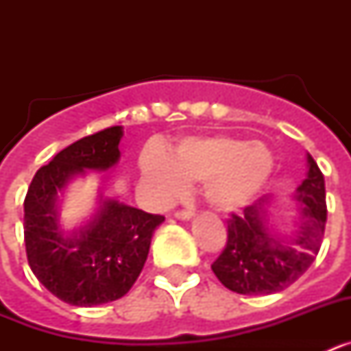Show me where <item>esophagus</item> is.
Returning <instances> with one entry per match:
<instances>
[{
  "instance_id": "esophagus-1",
  "label": "esophagus",
  "mask_w": 351,
  "mask_h": 351,
  "mask_svg": "<svg viewBox=\"0 0 351 351\" xmlns=\"http://www.w3.org/2000/svg\"><path fill=\"white\" fill-rule=\"evenodd\" d=\"M173 214H176V218H179V219H190L191 216H193V210H191V209H178Z\"/></svg>"
}]
</instances>
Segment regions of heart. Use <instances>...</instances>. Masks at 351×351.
I'll list each match as a JSON object with an SVG mask.
<instances>
[{
    "instance_id": "b5f03b06",
    "label": "heart",
    "mask_w": 351,
    "mask_h": 351,
    "mask_svg": "<svg viewBox=\"0 0 351 351\" xmlns=\"http://www.w3.org/2000/svg\"><path fill=\"white\" fill-rule=\"evenodd\" d=\"M141 169L161 202L181 195L186 182L204 181V195L214 209L234 210L267 181L272 154L260 142L244 144L230 135L191 137L173 149L172 158L160 147L145 149Z\"/></svg>"
}]
</instances>
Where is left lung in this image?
Returning a JSON list of instances; mask_svg holds the SVG:
<instances>
[{
	"instance_id": "obj_1",
	"label": "left lung",
	"mask_w": 351,
	"mask_h": 351,
	"mask_svg": "<svg viewBox=\"0 0 351 351\" xmlns=\"http://www.w3.org/2000/svg\"><path fill=\"white\" fill-rule=\"evenodd\" d=\"M299 186L302 202L297 237H278L265 223V200L243 207L226 219V244L210 269L228 290L243 295H269L295 283L315 262L327 223L325 179L313 156Z\"/></svg>"
}]
</instances>
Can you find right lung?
I'll list each match as a JSON object with an SVG mask.
<instances>
[{
    "label": "right lung",
    "instance_id": "add662e5",
    "mask_svg": "<svg viewBox=\"0 0 351 351\" xmlns=\"http://www.w3.org/2000/svg\"><path fill=\"white\" fill-rule=\"evenodd\" d=\"M123 135V126H110L68 145L40 167L24 198L31 271L52 295L71 306H98L126 295L144 269L154 228L165 219L107 200L86 230L64 237L58 228V191L84 169L112 167Z\"/></svg>",
    "mask_w": 351,
    "mask_h": 351
}]
</instances>
